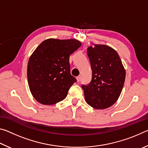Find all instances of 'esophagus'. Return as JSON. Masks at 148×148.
I'll return each instance as SVG.
<instances>
[{"label": "esophagus", "mask_w": 148, "mask_h": 148, "mask_svg": "<svg viewBox=\"0 0 148 148\" xmlns=\"http://www.w3.org/2000/svg\"><path fill=\"white\" fill-rule=\"evenodd\" d=\"M76 79H77V82H79L80 79H81V76H77V77H76Z\"/></svg>", "instance_id": "34e87169"}]
</instances>
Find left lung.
<instances>
[{
	"label": "left lung",
	"mask_w": 148,
	"mask_h": 148,
	"mask_svg": "<svg viewBox=\"0 0 148 148\" xmlns=\"http://www.w3.org/2000/svg\"><path fill=\"white\" fill-rule=\"evenodd\" d=\"M92 44L87 50L91 81L82 87L87 104L95 109H106L119 99L126 72L116 50L106 45Z\"/></svg>",
	"instance_id": "left-lung-1"
}]
</instances>
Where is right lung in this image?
I'll list each match as a JSON object with an SVG mask.
<instances>
[{"label": "right lung", "mask_w": 148, "mask_h": 148, "mask_svg": "<svg viewBox=\"0 0 148 148\" xmlns=\"http://www.w3.org/2000/svg\"><path fill=\"white\" fill-rule=\"evenodd\" d=\"M76 39L45 40L30 57L27 79L30 91L40 104L64 100L76 79L70 72V56L81 46Z\"/></svg>", "instance_id": "add662e5"}]
</instances>
